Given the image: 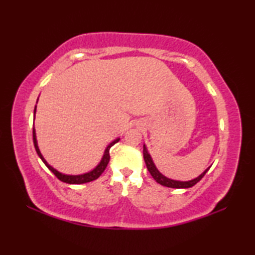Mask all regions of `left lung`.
Listing matches in <instances>:
<instances>
[{
	"instance_id": "left-lung-1",
	"label": "left lung",
	"mask_w": 255,
	"mask_h": 255,
	"mask_svg": "<svg viewBox=\"0 0 255 255\" xmlns=\"http://www.w3.org/2000/svg\"><path fill=\"white\" fill-rule=\"evenodd\" d=\"M143 154H144V161L146 163V166H147V170L149 171L150 175L153 176L154 180L156 181L157 183L164 185V187H169V188H175V189H185V188H191L195 185L196 183L199 182V181L204 178L205 174L208 172L209 169H207L204 173L201 175L198 176L195 180H191V181H187V182H181V181H174V180H171V179H167L164 176L163 174L159 173L157 171L156 167H155L154 163L152 161V158H150L149 154L147 153V150H146V147L144 146V149H143Z\"/></svg>"
}]
</instances>
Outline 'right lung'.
Wrapping results in <instances>:
<instances>
[{
  "label": "right lung",
  "mask_w": 255,
  "mask_h": 255,
  "mask_svg": "<svg viewBox=\"0 0 255 255\" xmlns=\"http://www.w3.org/2000/svg\"><path fill=\"white\" fill-rule=\"evenodd\" d=\"M34 112H36V108H34ZM32 136H33V144H34V148H36V152L37 154L39 155V157L41 158V161L44 162L46 164V166L48 167V169L53 172V173L55 174L56 178H57L58 180L62 181V182H65V183H70V184H81V183H86V182H91V181H94L97 180L99 176H100L103 171L106 170V167L108 165V163H109L110 161V154H109V150L111 148V146H114L116 143H118L119 141V138L118 139H116L112 141V143L108 146V147L106 148V152H105V155H103V157L101 159V162L99 165L94 169L93 171L89 172V173H85V174H82V175H65V174H62L59 173L58 171H56L55 169H53L49 164H47V162L45 161V158L42 157V155L40 153L39 148H38V145H37V139H36V132H34V128L32 130Z\"/></svg>",
  "instance_id": "right-lung-1"
}]
</instances>
